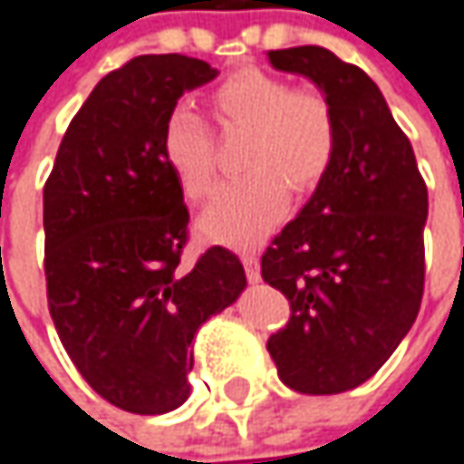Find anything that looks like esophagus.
I'll return each instance as SVG.
<instances>
[{
	"mask_svg": "<svg viewBox=\"0 0 464 464\" xmlns=\"http://www.w3.org/2000/svg\"><path fill=\"white\" fill-rule=\"evenodd\" d=\"M241 262H244V270H246V278L252 281V284H259L262 281V276H259V262L255 255H244L241 257Z\"/></svg>",
	"mask_w": 464,
	"mask_h": 464,
	"instance_id": "obj_1",
	"label": "esophagus"
}]
</instances>
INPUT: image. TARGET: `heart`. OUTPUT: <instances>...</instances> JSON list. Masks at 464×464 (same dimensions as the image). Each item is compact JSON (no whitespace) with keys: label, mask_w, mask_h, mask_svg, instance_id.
<instances>
[{"label":"heart","mask_w":464,"mask_h":464,"mask_svg":"<svg viewBox=\"0 0 464 464\" xmlns=\"http://www.w3.org/2000/svg\"><path fill=\"white\" fill-rule=\"evenodd\" d=\"M209 110L223 136H244L238 170L199 215L209 241L249 249L286 218L288 194L304 197L334 165L339 125L328 96L291 89L257 68L236 70L212 94ZM162 157L180 191L199 202L215 183V141L202 118L173 110L162 128Z\"/></svg>","instance_id":"b5f03b06"}]
</instances>
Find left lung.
<instances>
[{"label": "left lung", "mask_w": 464, "mask_h": 464, "mask_svg": "<svg viewBox=\"0 0 464 464\" xmlns=\"http://www.w3.org/2000/svg\"><path fill=\"white\" fill-rule=\"evenodd\" d=\"M267 60L310 78L339 125L331 170L262 255L265 284L291 302L267 352L288 389L341 394L375 375L418 317L428 188L365 70L323 46L278 49Z\"/></svg>", "instance_id": "1"}]
</instances>
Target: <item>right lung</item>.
<instances>
[{
  "label": "right lung",
  "mask_w": 464,
  "mask_h": 464,
  "mask_svg": "<svg viewBox=\"0 0 464 464\" xmlns=\"http://www.w3.org/2000/svg\"><path fill=\"white\" fill-rule=\"evenodd\" d=\"M215 75L183 54H141L107 72L70 121L44 186L57 336L96 394L136 415L188 399L194 334L246 288L226 246L180 262L188 209L162 157L178 99Z\"/></svg>",
  "instance_id": "obj_1"
}]
</instances>
